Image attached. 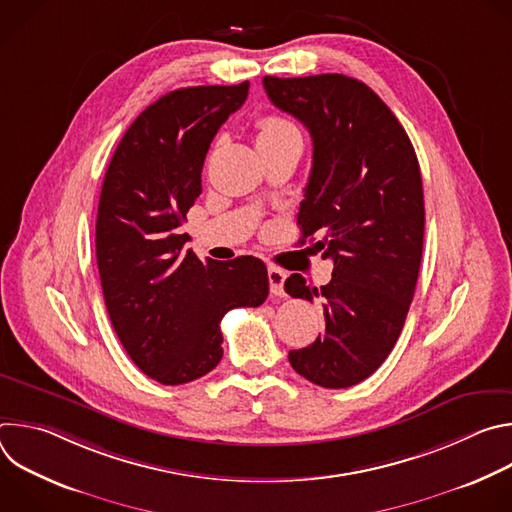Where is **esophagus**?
<instances>
[{
	"label": "esophagus",
	"instance_id": "1",
	"mask_svg": "<svg viewBox=\"0 0 512 512\" xmlns=\"http://www.w3.org/2000/svg\"><path fill=\"white\" fill-rule=\"evenodd\" d=\"M267 277H269V287H271V294L273 296H285V291H283V283H285V277H287V273L285 271H281L279 267H269L267 269Z\"/></svg>",
	"mask_w": 512,
	"mask_h": 512
}]
</instances>
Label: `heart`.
Wrapping results in <instances>:
<instances>
[{
  "instance_id": "b5f03b06",
  "label": "heart",
  "mask_w": 512,
  "mask_h": 512,
  "mask_svg": "<svg viewBox=\"0 0 512 512\" xmlns=\"http://www.w3.org/2000/svg\"><path fill=\"white\" fill-rule=\"evenodd\" d=\"M300 131L298 127L277 115H265L257 121V143L259 148L261 145H269V143H277L289 137H298Z\"/></svg>"
}]
</instances>
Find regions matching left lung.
Instances as JSON below:
<instances>
[{
    "label": "left lung",
    "mask_w": 512,
    "mask_h": 512,
    "mask_svg": "<svg viewBox=\"0 0 512 512\" xmlns=\"http://www.w3.org/2000/svg\"><path fill=\"white\" fill-rule=\"evenodd\" d=\"M263 87L312 135L300 241L318 235V251L334 263L322 287L300 273L285 279L291 298L324 308V332L287 358L314 385L346 389L385 362L415 294L425 229L419 162L391 109L356 79L265 77Z\"/></svg>",
    "instance_id": "left-lung-1"
}]
</instances>
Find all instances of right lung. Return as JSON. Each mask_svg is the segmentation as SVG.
Masks as SVG:
<instances>
[{
	"label": "right lung",
	"mask_w": 512,
	"mask_h": 512,
	"mask_svg": "<svg viewBox=\"0 0 512 512\" xmlns=\"http://www.w3.org/2000/svg\"><path fill=\"white\" fill-rule=\"evenodd\" d=\"M249 81L172 91L141 111L109 162L97 212V265L123 348L162 385H184L223 358L221 320L267 300L261 259L202 263L180 233L202 192L210 141Z\"/></svg>",
	"instance_id": "1"
}]
</instances>
